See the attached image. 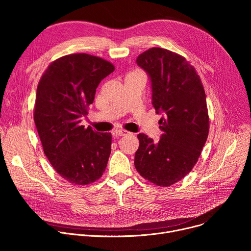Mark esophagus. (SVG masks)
I'll return each instance as SVG.
<instances>
[{"label":"esophagus","mask_w":251,"mask_h":251,"mask_svg":"<svg viewBox=\"0 0 251 251\" xmlns=\"http://www.w3.org/2000/svg\"><path fill=\"white\" fill-rule=\"evenodd\" d=\"M114 134H115L116 136H127V135H129V134H131V133L128 132V131H125V130H115V131H114Z\"/></svg>","instance_id":"34e87169"}]
</instances>
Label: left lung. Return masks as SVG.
Listing matches in <instances>:
<instances>
[{
  "instance_id": "1",
  "label": "left lung",
  "mask_w": 251,
  "mask_h": 251,
  "mask_svg": "<svg viewBox=\"0 0 251 251\" xmlns=\"http://www.w3.org/2000/svg\"><path fill=\"white\" fill-rule=\"evenodd\" d=\"M136 62L150 78L163 134L158 143L138 134L135 168L153 184L169 187L192 171L205 144L209 120L204 89L194 66L168 50L152 48Z\"/></svg>"
}]
</instances>
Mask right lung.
I'll return each mask as SVG.
<instances>
[{
    "label": "right lung",
    "instance_id": "obj_1",
    "mask_svg": "<svg viewBox=\"0 0 251 251\" xmlns=\"http://www.w3.org/2000/svg\"><path fill=\"white\" fill-rule=\"evenodd\" d=\"M114 69L97 56L69 54L50 63L39 82L34 123L50 163L71 184H91L106 169L111 134L84 128L80 122L97 86Z\"/></svg>",
    "mask_w": 251,
    "mask_h": 251
}]
</instances>
